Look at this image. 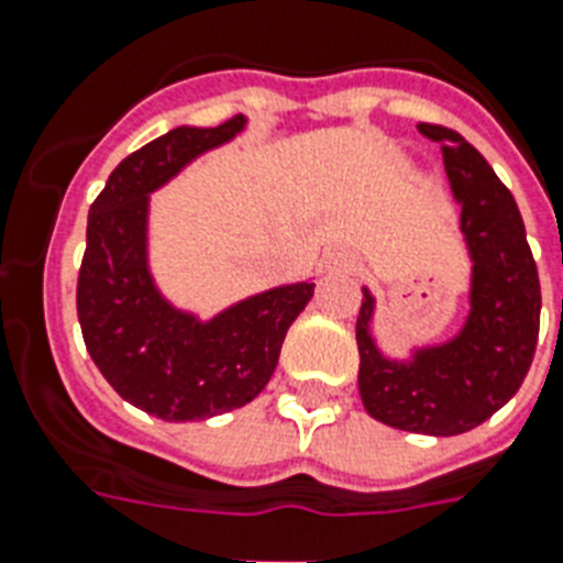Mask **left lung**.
I'll use <instances>...</instances> for the list:
<instances>
[{"label": "left lung", "mask_w": 563, "mask_h": 563, "mask_svg": "<svg viewBox=\"0 0 563 563\" xmlns=\"http://www.w3.org/2000/svg\"><path fill=\"white\" fill-rule=\"evenodd\" d=\"M419 132L442 144L448 178L463 202V231L474 260L472 314L451 344L396 364L382 358L369 335L373 297L364 291L355 321L358 390L378 422L454 437L486 422L523 385L538 346L541 280L515 196L486 158L440 123H419Z\"/></svg>", "instance_id": "left-lung-1"}]
</instances>
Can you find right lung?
Here are the masks:
<instances>
[{
    "label": "right lung",
    "instance_id": "obj_1",
    "mask_svg": "<svg viewBox=\"0 0 563 563\" xmlns=\"http://www.w3.org/2000/svg\"><path fill=\"white\" fill-rule=\"evenodd\" d=\"M242 115L219 126H178L118 164L89 208L77 274L86 350L121 399L167 422L242 408L268 385L283 338L314 283L263 291L210 323L176 312L155 291L144 257L147 194L194 155L234 139Z\"/></svg>",
    "mask_w": 563,
    "mask_h": 563
}]
</instances>
